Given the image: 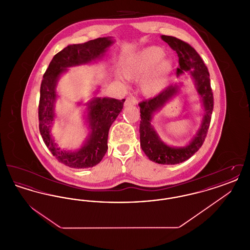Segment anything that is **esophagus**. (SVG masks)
<instances>
[{
    "instance_id": "1",
    "label": "esophagus",
    "mask_w": 250,
    "mask_h": 250,
    "mask_svg": "<svg viewBox=\"0 0 250 250\" xmlns=\"http://www.w3.org/2000/svg\"><path fill=\"white\" fill-rule=\"evenodd\" d=\"M137 104V100L133 97H127L125 99V107H127V106H134Z\"/></svg>"
}]
</instances>
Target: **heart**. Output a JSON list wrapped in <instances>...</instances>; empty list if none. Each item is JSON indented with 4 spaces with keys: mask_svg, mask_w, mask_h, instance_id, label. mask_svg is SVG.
Returning <instances> with one entry per match:
<instances>
[{
    "mask_svg": "<svg viewBox=\"0 0 250 250\" xmlns=\"http://www.w3.org/2000/svg\"><path fill=\"white\" fill-rule=\"evenodd\" d=\"M164 56L165 50L160 47L143 48L125 62L124 75L131 81L141 80V89L144 95H157L165 88L173 69L172 61Z\"/></svg>",
    "mask_w": 250,
    "mask_h": 250,
    "instance_id": "1",
    "label": "heart"
}]
</instances>
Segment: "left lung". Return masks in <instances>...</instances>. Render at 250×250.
<instances>
[{
    "mask_svg": "<svg viewBox=\"0 0 250 250\" xmlns=\"http://www.w3.org/2000/svg\"><path fill=\"white\" fill-rule=\"evenodd\" d=\"M161 38L175 50L178 55L180 66L176 72L177 76L185 72H189L204 109L201 128L189 144L184 147H171L160 140L151 121L155 112L161 109L167 102L178 94L180 86L171 84L154 98L145 100L139 104L142 119L140 124V138L144 154L155 163L175 165L190 158L202 147L210 126L214 108V96L209 71L199 53L189 44L174 36H161Z\"/></svg>",
    "mask_w": 250,
    "mask_h": 250,
    "instance_id": "obj_1",
    "label": "left lung"
}]
</instances>
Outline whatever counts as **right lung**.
Instances as JSON below:
<instances>
[{
  "label": "right lung",
  "instance_id": "obj_1",
  "mask_svg": "<svg viewBox=\"0 0 250 250\" xmlns=\"http://www.w3.org/2000/svg\"><path fill=\"white\" fill-rule=\"evenodd\" d=\"M113 42L110 37H99L83 44L69 45L54 55L43 76L38 106L39 131L51 154L59 162L69 167H92L102 160L107 153L109 127L122 111L125 99L95 97L88 102L87 123L91 132L81 149L74 152L65 151L60 149L54 143L50 133L55 118L56 85L60 76L67 70V67L100 59Z\"/></svg>",
  "mask_w": 250,
  "mask_h": 250
}]
</instances>
